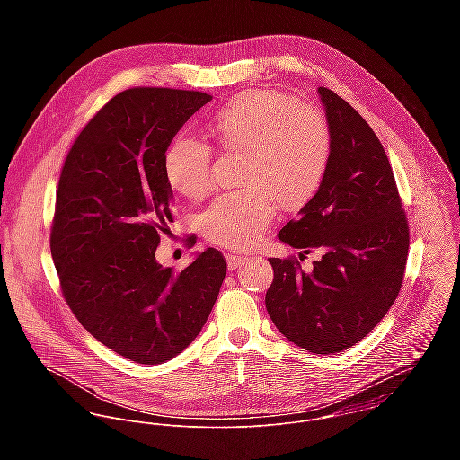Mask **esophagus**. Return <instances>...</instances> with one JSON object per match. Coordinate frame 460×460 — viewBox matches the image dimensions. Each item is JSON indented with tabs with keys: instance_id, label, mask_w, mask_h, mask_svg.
I'll list each match as a JSON object with an SVG mask.
<instances>
[{
	"instance_id": "34e87169",
	"label": "esophagus",
	"mask_w": 460,
	"mask_h": 460,
	"mask_svg": "<svg viewBox=\"0 0 460 460\" xmlns=\"http://www.w3.org/2000/svg\"><path fill=\"white\" fill-rule=\"evenodd\" d=\"M244 261H246V257H243V255H239V253H228V255H226V263H228V269H230V270L237 269Z\"/></svg>"
}]
</instances>
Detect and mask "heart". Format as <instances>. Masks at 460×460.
Returning <instances> with one entry per match:
<instances>
[{"instance_id":"b5f03b06","label":"heart","mask_w":460,"mask_h":460,"mask_svg":"<svg viewBox=\"0 0 460 460\" xmlns=\"http://www.w3.org/2000/svg\"><path fill=\"white\" fill-rule=\"evenodd\" d=\"M205 132L217 146L244 152L243 184L250 190L217 198L199 216L201 234L225 248L253 246L276 214L272 198L281 208H297L315 195L328 170L326 120L281 92L232 97L207 120ZM163 168L182 197L198 199L210 190V150L199 141L173 139Z\"/></svg>"}]
</instances>
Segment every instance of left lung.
<instances>
[{
    "instance_id": "obj_1",
    "label": "left lung",
    "mask_w": 460,
    "mask_h": 460,
    "mask_svg": "<svg viewBox=\"0 0 460 460\" xmlns=\"http://www.w3.org/2000/svg\"><path fill=\"white\" fill-rule=\"evenodd\" d=\"M331 154L314 198L278 234L301 255L323 259L305 272L297 261L269 259L274 279L265 308L279 332L314 354L341 352L392 308L405 270L409 226L388 155L363 117L321 86Z\"/></svg>"
}]
</instances>
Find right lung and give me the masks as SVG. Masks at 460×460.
Wrapping results in <instances>:
<instances>
[{
	"label": "right lung",
	"instance_id": "right-lung-1",
	"mask_svg": "<svg viewBox=\"0 0 460 460\" xmlns=\"http://www.w3.org/2000/svg\"><path fill=\"white\" fill-rule=\"evenodd\" d=\"M208 101L172 88L115 95L60 175L51 255L66 305L93 338L139 365H161L197 338L226 274L214 248L182 270L155 261L159 230L173 221L164 152Z\"/></svg>",
	"mask_w": 460,
	"mask_h": 460
}]
</instances>
